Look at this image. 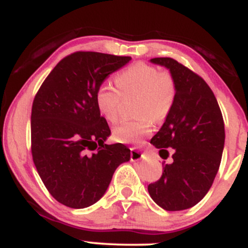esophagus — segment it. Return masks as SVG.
Listing matches in <instances>:
<instances>
[{
    "label": "esophagus",
    "instance_id": "34e87169",
    "mask_svg": "<svg viewBox=\"0 0 248 248\" xmlns=\"http://www.w3.org/2000/svg\"><path fill=\"white\" fill-rule=\"evenodd\" d=\"M146 158V155L141 152V150L136 149V148H130V160L132 161H140L144 160Z\"/></svg>",
    "mask_w": 248,
    "mask_h": 248
}]
</instances>
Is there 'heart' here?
<instances>
[{"label":"heart","instance_id":"1","mask_svg":"<svg viewBox=\"0 0 248 248\" xmlns=\"http://www.w3.org/2000/svg\"><path fill=\"white\" fill-rule=\"evenodd\" d=\"M116 86L102 82L95 91L94 101L99 113L109 122L120 114L122 96L138 94L136 110L140 118L121 122L113 129V138L120 143L140 144L153 132V116L168 114L176 95V84L168 71H160L146 62H135L115 78Z\"/></svg>","mask_w":248,"mask_h":248}]
</instances>
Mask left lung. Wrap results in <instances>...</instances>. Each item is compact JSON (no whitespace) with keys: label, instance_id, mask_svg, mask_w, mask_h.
<instances>
[{"label":"left lung","instance_id":"obj_1","mask_svg":"<svg viewBox=\"0 0 248 248\" xmlns=\"http://www.w3.org/2000/svg\"><path fill=\"white\" fill-rule=\"evenodd\" d=\"M150 62L169 69L176 95L161 129L150 143L171 164H163L161 178L148 186L150 197L167 211H181L199 203L211 187L223 155L225 128L221 110L202 77L169 57ZM164 154H162L161 153Z\"/></svg>","mask_w":248,"mask_h":248}]
</instances>
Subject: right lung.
I'll list each match as a JSON object with an SVG mask.
<instances>
[{
	"mask_svg": "<svg viewBox=\"0 0 248 248\" xmlns=\"http://www.w3.org/2000/svg\"><path fill=\"white\" fill-rule=\"evenodd\" d=\"M130 57L78 51L62 58L43 81L31 109V154L56 201L91 206L106 192L115 169L130 160L122 143L106 144V119L95 106L96 88Z\"/></svg>",
	"mask_w": 248,
	"mask_h": 248,
	"instance_id": "1",
	"label": "right lung"
}]
</instances>
